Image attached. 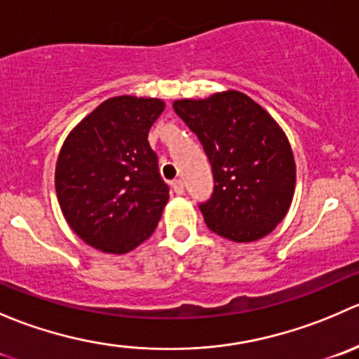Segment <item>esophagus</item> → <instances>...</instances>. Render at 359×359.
<instances>
[{
  "instance_id": "esophagus-1",
  "label": "esophagus",
  "mask_w": 359,
  "mask_h": 359,
  "mask_svg": "<svg viewBox=\"0 0 359 359\" xmlns=\"http://www.w3.org/2000/svg\"><path fill=\"white\" fill-rule=\"evenodd\" d=\"M172 187H173V191H175L177 194H182L184 193V182H182V180H179V179L173 180Z\"/></svg>"
}]
</instances>
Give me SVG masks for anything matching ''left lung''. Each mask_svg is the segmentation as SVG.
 Returning <instances> with one entry per match:
<instances>
[{"label": "left lung", "mask_w": 359, "mask_h": 359, "mask_svg": "<svg viewBox=\"0 0 359 359\" xmlns=\"http://www.w3.org/2000/svg\"><path fill=\"white\" fill-rule=\"evenodd\" d=\"M177 116L203 145L214 193L200 203L208 228L233 242H254L286 217L297 165L283 128L252 98L222 91L205 100H177Z\"/></svg>", "instance_id": "obj_1"}]
</instances>
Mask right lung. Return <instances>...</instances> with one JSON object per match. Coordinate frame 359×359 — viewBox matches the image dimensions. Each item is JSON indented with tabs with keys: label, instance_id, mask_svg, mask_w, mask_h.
<instances>
[{
	"label": "right lung",
	"instance_id": "obj_1",
	"mask_svg": "<svg viewBox=\"0 0 359 359\" xmlns=\"http://www.w3.org/2000/svg\"><path fill=\"white\" fill-rule=\"evenodd\" d=\"M163 110L159 98L116 96L66 137L55 194L68 226L87 245L126 254L154 233L170 194L147 137Z\"/></svg>",
	"mask_w": 359,
	"mask_h": 359
}]
</instances>
